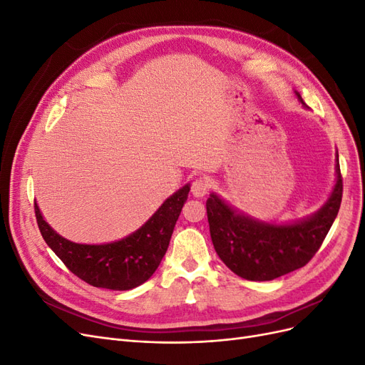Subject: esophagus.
<instances>
[{
	"label": "esophagus",
	"instance_id": "esophagus-1",
	"mask_svg": "<svg viewBox=\"0 0 365 365\" xmlns=\"http://www.w3.org/2000/svg\"><path fill=\"white\" fill-rule=\"evenodd\" d=\"M208 189H210V185H208V181H207V178H196L193 182H192V193H193V196H196V197H202V196H205L207 193H208Z\"/></svg>",
	"mask_w": 365,
	"mask_h": 365
}]
</instances>
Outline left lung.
Instances as JSON below:
<instances>
[{
  "label": "left lung",
  "instance_id": "left-lung-1",
  "mask_svg": "<svg viewBox=\"0 0 365 365\" xmlns=\"http://www.w3.org/2000/svg\"><path fill=\"white\" fill-rule=\"evenodd\" d=\"M295 94L303 103L302 96ZM335 169L336 182L324 205L317 213L291 224L262 222L239 213L216 193L210 195L207 217L220 260L239 277L252 282L274 280L304 267L322 247L338 215L342 197L338 153Z\"/></svg>",
  "mask_w": 365,
  "mask_h": 365
}]
</instances>
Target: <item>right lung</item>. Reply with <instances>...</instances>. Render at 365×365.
Returning <instances> with one entry per match:
<instances>
[{
    "mask_svg": "<svg viewBox=\"0 0 365 365\" xmlns=\"http://www.w3.org/2000/svg\"><path fill=\"white\" fill-rule=\"evenodd\" d=\"M190 185L175 192L163 202L145 225L111 244L85 245L59 236L35 202V213L46 244L74 275L96 288L129 291L152 277L161 263Z\"/></svg>",
    "mask_w": 365,
    "mask_h": 365,
    "instance_id": "obj_1",
    "label": "right lung"
}]
</instances>
